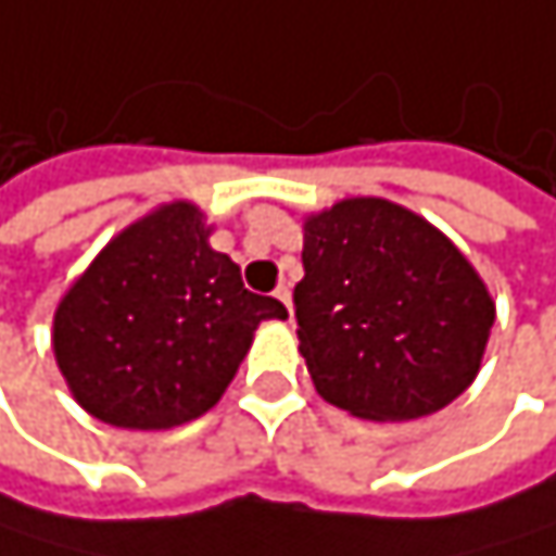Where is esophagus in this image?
<instances>
[{"mask_svg":"<svg viewBox=\"0 0 556 556\" xmlns=\"http://www.w3.org/2000/svg\"><path fill=\"white\" fill-rule=\"evenodd\" d=\"M276 300H280L287 309H293V293H290V287L287 283H280V287H276Z\"/></svg>","mask_w":556,"mask_h":556,"instance_id":"34e87169","label":"esophagus"}]
</instances>
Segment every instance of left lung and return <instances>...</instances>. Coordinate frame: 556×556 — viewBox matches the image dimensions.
<instances>
[{"mask_svg": "<svg viewBox=\"0 0 556 556\" xmlns=\"http://www.w3.org/2000/svg\"><path fill=\"white\" fill-rule=\"evenodd\" d=\"M303 230L293 306L316 392L372 421L455 402L494 326V303L458 247L379 197H352Z\"/></svg>", "mask_w": 556, "mask_h": 556, "instance_id": "left-lung-1", "label": "left lung"}]
</instances>
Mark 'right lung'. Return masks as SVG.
<instances>
[{
  "label": "right lung",
  "mask_w": 556,
  "mask_h": 556,
  "mask_svg": "<svg viewBox=\"0 0 556 556\" xmlns=\"http://www.w3.org/2000/svg\"><path fill=\"white\" fill-rule=\"evenodd\" d=\"M193 204H167L114 237L55 313L59 369L94 418L174 428L217 405L263 319L287 306L250 293L211 250Z\"/></svg>",
  "instance_id": "obj_1"
}]
</instances>
